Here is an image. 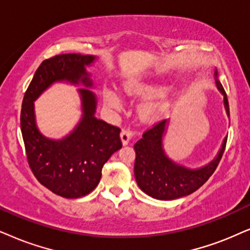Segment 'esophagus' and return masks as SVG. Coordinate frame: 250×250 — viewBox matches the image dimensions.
<instances>
[{"label":"esophagus","instance_id":"obj_1","mask_svg":"<svg viewBox=\"0 0 250 250\" xmlns=\"http://www.w3.org/2000/svg\"><path fill=\"white\" fill-rule=\"evenodd\" d=\"M132 135L134 134H132L131 130H129V129H123L121 131V135H120L123 145H127L129 142H130V140L132 138Z\"/></svg>","mask_w":250,"mask_h":250}]
</instances>
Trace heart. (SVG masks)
<instances>
[{"mask_svg":"<svg viewBox=\"0 0 250 250\" xmlns=\"http://www.w3.org/2000/svg\"><path fill=\"white\" fill-rule=\"evenodd\" d=\"M170 90V85L166 83H132L127 85L125 91L129 96L150 99V98L164 97ZM107 102L110 105L118 106V98L113 93H108ZM168 103L165 100H154L147 102L141 107V113L146 119H156L162 116L166 112Z\"/></svg>","mask_w":250,"mask_h":250,"instance_id":"obj_1","label":"heart"}]
</instances>
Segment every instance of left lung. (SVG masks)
<instances>
[{
    "label": "left lung",
    "mask_w": 250,
    "mask_h": 250,
    "mask_svg": "<svg viewBox=\"0 0 250 250\" xmlns=\"http://www.w3.org/2000/svg\"><path fill=\"white\" fill-rule=\"evenodd\" d=\"M214 84L222 93L224 108L227 118H229V100L219 82L217 68L214 69ZM169 122L170 119L164 120L153 128L148 129L134 145L136 182L145 194L160 201L185 197L202 187L217 168L227 141V137L224 138L219 151L210 163L197 168H190L173 160L166 152L164 138L167 134Z\"/></svg>",
    "instance_id": "obj_1"
}]
</instances>
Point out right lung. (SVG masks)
<instances>
[{"label":"right lung","instance_id":"obj_1","mask_svg":"<svg viewBox=\"0 0 250 250\" xmlns=\"http://www.w3.org/2000/svg\"><path fill=\"white\" fill-rule=\"evenodd\" d=\"M96 55L61 54L45 60L37 69L25 92L21 129L28 165L41 185L64 198L90 194L102 179V169L110 156L122 147L120 129L96 118L98 98L92 75L87 71ZM55 83H69L81 99L80 121L68 135L49 139L37 128L34 102Z\"/></svg>","mask_w":250,"mask_h":250}]
</instances>
